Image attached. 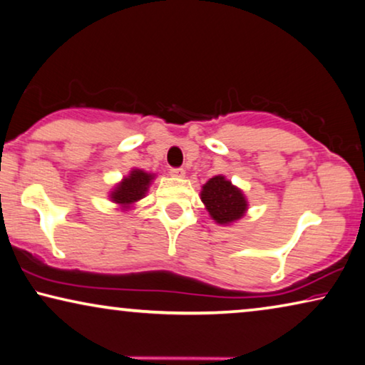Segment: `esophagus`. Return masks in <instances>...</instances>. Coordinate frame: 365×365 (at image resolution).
I'll list each match as a JSON object with an SVG mask.
<instances>
[{
	"label": "esophagus",
	"instance_id": "34e87169",
	"mask_svg": "<svg viewBox=\"0 0 365 365\" xmlns=\"http://www.w3.org/2000/svg\"><path fill=\"white\" fill-rule=\"evenodd\" d=\"M170 175L175 177V178H183L185 170H183V168H170Z\"/></svg>",
	"mask_w": 365,
	"mask_h": 365
}]
</instances>
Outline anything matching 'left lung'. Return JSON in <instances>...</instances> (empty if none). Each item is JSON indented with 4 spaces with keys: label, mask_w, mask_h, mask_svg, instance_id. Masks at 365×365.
Wrapping results in <instances>:
<instances>
[{
    "label": "left lung",
    "mask_w": 365,
    "mask_h": 365,
    "mask_svg": "<svg viewBox=\"0 0 365 365\" xmlns=\"http://www.w3.org/2000/svg\"><path fill=\"white\" fill-rule=\"evenodd\" d=\"M201 201H203L210 216L217 225H231L246 215L247 200L242 190L235 187L226 177L216 175L210 178L201 188Z\"/></svg>",
    "instance_id": "obj_1"
}]
</instances>
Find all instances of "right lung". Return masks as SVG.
Returning a JSON list of instances; mask_svg holds the SVG:
<instances>
[{
	"instance_id": "1",
	"label": "right lung",
	"mask_w": 365,
	"mask_h": 365,
	"mask_svg": "<svg viewBox=\"0 0 365 365\" xmlns=\"http://www.w3.org/2000/svg\"><path fill=\"white\" fill-rule=\"evenodd\" d=\"M152 180H154V173H148L140 168H133L128 177H124L116 187L113 188L110 198L113 203L121 206L123 210H128L133 206L135 201L143 200L148 193Z\"/></svg>"
}]
</instances>
